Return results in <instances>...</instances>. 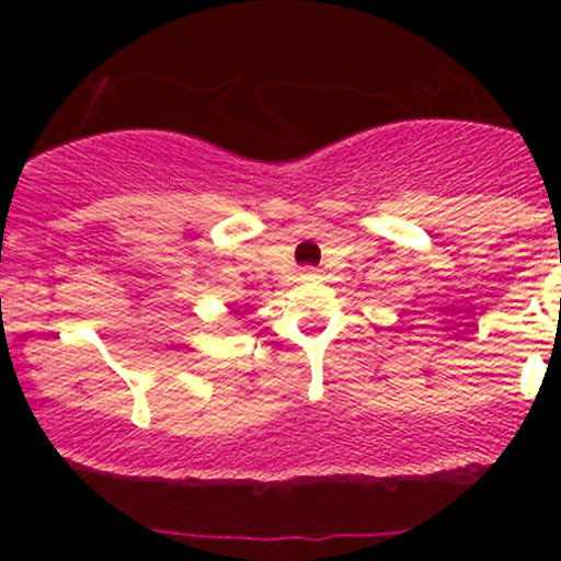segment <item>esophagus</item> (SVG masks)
Segmentation results:
<instances>
[{
    "instance_id": "esophagus-1",
    "label": "esophagus",
    "mask_w": 561,
    "mask_h": 561,
    "mask_svg": "<svg viewBox=\"0 0 561 561\" xmlns=\"http://www.w3.org/2000/svg\"><path fill=\"white\" fill-rule=\"evenodd\" d=\"M314 276H317L314 268H304L301 271V279H314Z\"/></svg>"
}]
</instances>
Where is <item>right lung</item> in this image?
I'll return each mask as SVG.
<instances>
[{"label":"right lung","instance_id":"1","mask_svg":"<svg viewBox=\"0 0 561 561\" xmlns=\"http://www.w3.org/2000/svg\"><path fill=\"white\" fill-rule=\"evenodd\" d=\"M236 314H239V312H236Z\"/></svg>","mask_w":561,"mask_h":561}]
</instances>
